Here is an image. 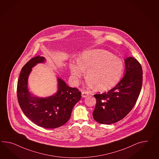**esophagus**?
Wrapping results in <instances>:
<instances>
[{
  "instance_id": "obj_1",
  "label": "esophagus",
  "mask_w": 159,
  "mask_h": 159,
  "mask_svg": "<svg viewBox=\"0 0 159 159\" xmlns=\"http://www.w3.org/2000/svg\"><path fill=\"white\" fill-rule=\"evenodd\" d=\"M88 96H89L88 92H86V91L82 92V98H86V97H87Z\"/></svg>"
}]
</instances>
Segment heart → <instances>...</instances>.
<instances>
[{"label": "heart", "instance_id": "heart-1", "mask_svg": "<svg viewBox=\"0 0 159 159\" xmlns=\"http://www.w3.org/2000/svg\"><path fill=\"white\" fill-rule=\"evenodd\" d=\"M71 73L75 82L83 77L87 70V84L96 89L105 90L116 85L122 77L124 65L120 59L102 49L85 51L77 63H70Z\"/></svg>", "mask_w": 159, "mask_h": 159}]
</instances>
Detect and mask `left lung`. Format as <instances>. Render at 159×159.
<instances>
[{
  "mask_svg": "<svg viewBox=\"0 0 159 159\" xmlns=\"http://www.w3.org/2000/svg\"><path fill=\"white\" fill-rule=\"evenodd\" d=\"M125 74L116 85L107 92L94 95L96 104L94 119L101 124L110 125L125 118L134 106L143 85V69L133 57L125 60Z\"/></svg>",
  "mask_w": 159,
  "mask_h": 159,
  "instance_id": "obj_1",
  "label": "left lung"
}]
</instances>
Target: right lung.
Returning a JSON list of instances; mask_svg holds the SVG:
<instances>
[{"mask_svg": "<svg viewBox=\"0 0 159 159\" xmlns=\"http://www.w3.org/2000/svg\"><path fill=\"white\" fill-rule=\"evenodd\" d=\"M44 61V57L38 55L22 67L17 83V98L24 114L33 122L43 128L55 129L69 120L74 107L81 99V93L57 78L58 90L54 95L46 98L32 96L28 88L29 75L33 67Z\"/></svg>", "mask_w": 159, "mask_h": 159, "instance_id": "obj_1", "label": "right lung"}]
</instances>
